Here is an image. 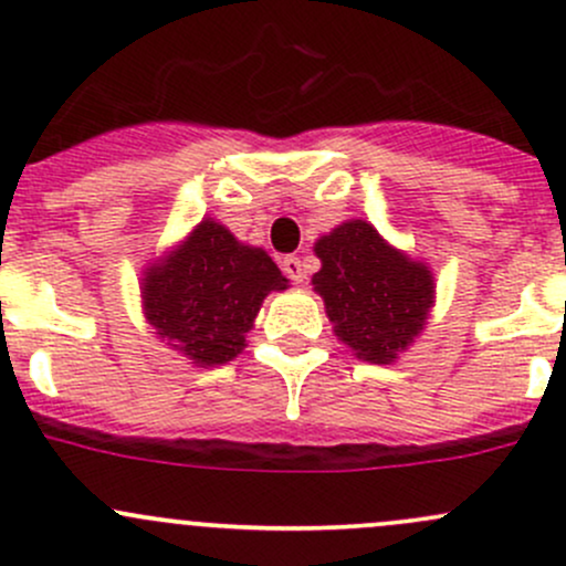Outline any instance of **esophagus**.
<instances>
[{"instance_id": "esophagus-1", "label": "esophagus", "mask_w": 566, "mask_h": 566, "mask_svg": "<svg viewBox=\"0 0 566 566\" xmlns=\"http://www.w3.org/2000/svg\"><path fill=\"white\" fill-rule=\"evenodd\" d=\"M282 271L287 273L295 284L306 282V265H303V260L295 258V254H290V258L282 260Z\"/></svg>"}]
</instances>
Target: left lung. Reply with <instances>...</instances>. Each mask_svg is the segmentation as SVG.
I'll return each instance as SVG.
<instances>
[{
	"label": "left lung",
	"instance_id": "8db88e82",
	"mask_svg": "<svg viewBox=\"0 0 566 566\" xmlns=\"http://www.w3.org/2000/svg\"><path fill=\"white\" fill-rule=\"evenodd\" d=\"M312 276L333 333L370 365L397 363L419 338L434 306V276L424 260L389 244L368 220H346L319 235Z\"/></svg>",
	"mask_w": 566,
	"mask_h": 566
}]
</instances>
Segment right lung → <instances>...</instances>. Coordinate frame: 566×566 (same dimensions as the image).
<instances>
[{
    "label": "right lung",
    "mask_w": 566,
    "mask_h": 566,
    "mask_svg": "<svg viewBox=\"0 0 566 566\" xmlns=\"http://www.w3.org/2000/svg\"><path fill=\"white\" fill-rule=\"evenodd\" d=\"M290 279L260 247L241 244L214 217H203L169 252L142 271V312L169 349L196 368L231 363L265 295Z\"/></svg>",
    "instance_id": "obj_1"
}]
</instances>
